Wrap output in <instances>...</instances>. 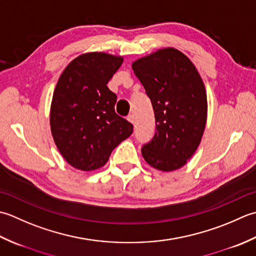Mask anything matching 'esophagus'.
<instances>
[{"instance_id":"1","label":"esophagus","mask_w":256,"mask_h":256,"mask_svg":"<svg viewBox=\"0 0 256 256\" xmlns=\"http://www.w3.org/2000/svg\"><path fill=\"white\" fill-rule=\"evenodd\" d=\"M127 120H128V122H130L132 124H134V114H128V116H127Z\"/></svg>"}]
</instances>
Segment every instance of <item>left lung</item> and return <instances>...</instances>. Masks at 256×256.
Listing matches in <instances>:
<instances>
[{"instance_id":"obj_1","label":"left lung","mask_w":256,"mask_h":256,"mask_svg":"<svg viewBox=\"0 0 256 256\" xmlns=\"http://www.w3.org/2000/svg\"><path fill=\"white\" fill-rule=\"evenodd\" d=\"M132 70L156 118V134L142 148V157L160 171L180 169L199 147L206 124V92L199 72L174 48L134 60Z\"/></svg>"}]
</instances>
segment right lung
I'll use <instances>...</instances> for the list:
<instances>
[{"label": "right lung", "mask_w": 256, "mask_h": 256, "mask_svg": "<svg viewBox=\"0 0 256 256\" xmlns=\"http://www.w3.org/2000/svg\"><path fill=\"white\" fill-rule=\"evenodd\" d=\"M124 62L102 52L72 60L58 78L50 104V132L67 162L82 171L105 166L134 126L114 112L116 94L107 84Z\"/></svg>", "instance_id": "obj_1"}]
</instances>
